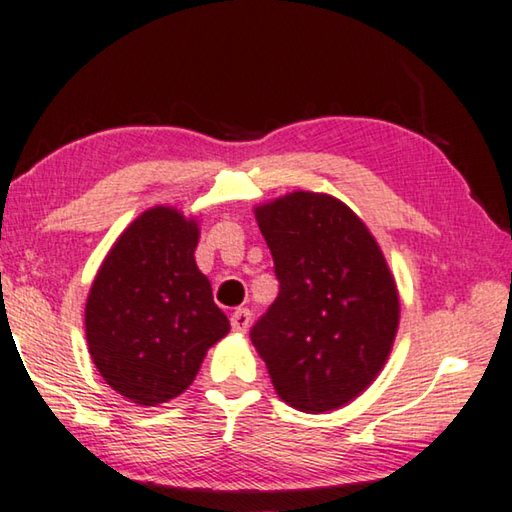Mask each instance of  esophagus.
<instances>
[{
	"label": "esophagus",
	"instance_id": "esophagus-1",
	"mask_svg": "<svg viewBox=\"0 0 512 512\" xmlns=\"http://www.w3.org/2000/svg\"><path fill=\"white\" fill-rule=\"evenodd\" d=\"M230 325H232V332L244 334L246 329H248V325H250V311L244 309V307H239L237 311H232Z\"/></svg>",
	"mask_w": 512,
	"mask_h": 512
}]
</instances>
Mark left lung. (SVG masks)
Segmentation results:
<instances>
[{
    "label": "left lung",
    "mask_w": 512,
    "mask_h": 512,
    "mask_svg": "<svg viewBox=\"0 0 512 512\" xmlns=\"http://www.w3.org/2000/svg\"><path fill=\"white\" fill-rule=\"evenodd\" d=\"M280 293L250 329L275 393L305 413L350 404L377 379L400 296L375 237L339 198L291 192L255 207Z\"/></svg>",
    "instance_id": "1"
}]
</instances>
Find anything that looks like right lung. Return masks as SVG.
Returning <instances> with one entry per match:
<instances>
[{"mask_svg": "<svg viewBox=\"0 0 512 512\" xmlns=\"http://www.w3.org/2000/svg\"><path fill=\"white\" fill-rule=\"evenodd\" d=\"M198 221L155 205L121 232L85 302V339L106 384L140 406L192 386L207 350L230 332L198 271Z\"/></svg>", "mask_w": 512, "mask_h": 512, "instance_id": "right-lung-1", "label": "right lung"}]
</instances>
